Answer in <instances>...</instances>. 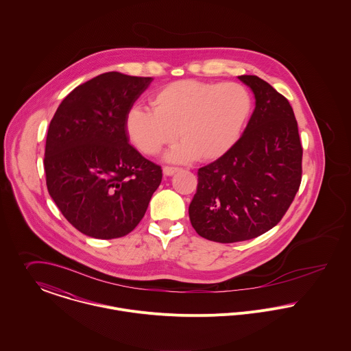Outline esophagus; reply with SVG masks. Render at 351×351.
I'll return each instance as SVG.
<instances>
[{"instance_id": "obj_1", "label": "esophagus", "mask_w": 351, "mask_h": 351, "mask_svg": "<svg viewBox=\"0 0 351 351\" xmlns=\"http://www.w3.org/2000/svg\"><path fill=\"white\" fill-rule=\"evenodd\" d=\"M178 171H180V168H178V167H164V168H162V172H164L165 176H172V175L176 173Z\"/></svg>"}]
</instances>
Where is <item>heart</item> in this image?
<instances>
[{"label": "heart", "mask_w": 351, "mask_h": 351, "mask_svg": "<svg viewBox=\"0 0 351 351\" xmlns=\"http://www.w3.org/2000/svg\"><path fill=\"white\" fill-rule=\"evenodd\" d=\"M155 109L132 105L125 116L128 138L143 154L155 155L178 134L183 138L167 158L184 162L213 160L238 141L252 113V95L239 83L179 80L152 98Z\"/></svg>", "instance_id": "heart-1"}]
</instances>
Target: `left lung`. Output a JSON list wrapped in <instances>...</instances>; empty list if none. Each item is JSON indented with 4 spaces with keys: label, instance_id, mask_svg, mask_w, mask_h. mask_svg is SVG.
I'll return each mask as SVG.
<instances>
[{
    "label": "left lung",
    "instance_id": "1",
    "mask_svg": "<svg viewBox=\"0 0 351 351\" xmlns=\"http://www.w3.org/2000/svg\"><path fill=\"white\" fill-rule=\"evenodd\" d=\"M238 79L253 91L254 112L233 148L199 168L189 207L195 232L221 243L271 230L302 182L303 148L288 99L256 75Z\"/></svg>",
    "mask_w": 351,
    "mask_h": 351
}]
</instances>
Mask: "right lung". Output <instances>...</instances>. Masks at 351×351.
I'll use <instances>...</instances> for the list:
<instances>
[{"mask_svg": "<svg viewBox=\"0 0 351 351\" xmlns=\"http://www.w3.org/2000/svg\"><path fill=\"white\" fill-rule=\"evenodd\" d=\"M154 79L105 73L75 87L51 119L47 189L64 218L98 239L130 233L161 183V167L129 144L128 109Z\"/></svg>", "mask_w": 351, "mask_h": 351, "instance_id": "right-lung-1", "label": "right lung"}]
</instances>
